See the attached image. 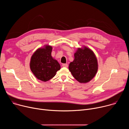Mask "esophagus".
Listing matches in <instances>:
<instances>
[{"instance_id":"1","label":"esophagus","mask_w":129,"mask_h":129,"mask_svg":"<svg viewBox=\"0 0 129 129\" xmlns=\"http://www.w3.org/2000/svg\"><path fill=\"white\" fill-rule=\"evenodd\" d=\"M62 66L63 67H68V64H62Z\"/></svg>"}]
</instances>
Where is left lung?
Returning <instances> with one entry per match:
<instances>
[{
  "label": "left lung",
  "mask_w": 129,
  "mask_h": 129,
  "mask_svg": "<svg viewBox=\"0 0 129 129\" xmlns=\"http://www.w3.org/2000/svg\"><path fill=\"white\" fill-rule=\"evenodd\" d=\"M74 56V60L69 65V71L79 82H89L98 71V64L95 55L92 50L84 47L78 48Z\"/></svg>",
  "instance_id": "left-lung-1"
}]
</instances>
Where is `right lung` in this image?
Masks as SVG:
<instances>
[{"mask_svg":"<svg viewBox=\"0 0 129 129\" xmlns=\"http://www.w3.org/2000/svg\"><path fill=\"white\" fill-rule=\"evenodd\" d=\"M52 49L51 46L46 45L37 50L31 57V71L37 78L43 82L54 77L61 68L58 62L51 56Z\"/></svg>","mask_w":129,"mask_h":129,"instance_id":"right-lung-1","label":"right lung"}]
</instances>
